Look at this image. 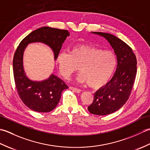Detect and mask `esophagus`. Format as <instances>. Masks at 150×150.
<instances>
[{"label":"esophagus","mask_w":150,"mask_h":150,"mask_svg":"<svg viewBox=\"0 0 150 150\" xmlns=\"http://www.w3.org/2000/svg\"><path fill=\"white\" fill-rule=\"evenodd\" d=\"M69 88H70V90H71L73 91H75V92H76V93H81V90H80V89L76 88H74V87H71H71H69Z\"/></svg>","instance_id":"34e87169"}]
</instances>
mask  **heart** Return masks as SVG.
Masks as SVG:
<instances>
[{
  "mask_svg": "<svg viewBox=\"0 0 150 150\" xmlns=\"http://www.w3.org/2000/svg\"><path fill=\"white\" fill-rule=\"evenodd\" d=\"M60 73L66 78L80 69L77 77L81 83L93 88H100L110 81L117 64L112 51H104L88 45L73 46L69 53L60 52L57 58Z\"/></svg>",
  "mask_w": 150,
  "mask_h": 150,
  "instance_id": "b5f03b06",
  "label": "heart"
}]
</instances>
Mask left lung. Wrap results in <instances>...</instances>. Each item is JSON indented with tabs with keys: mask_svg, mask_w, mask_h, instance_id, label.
I'll return each instance as SVG.
<instances>
[{
	"mask_svg": "<svg viewBox=\"0 0 150 150\" xmlns=\"http://www.w3.org/2000/svg\"><path fill=\"white\" fill-rule=\"evenodd\" d=\"M105 38L114 50L117 65L113 77L94 93L93 103L88 109L97 115H106L122 108L128 100L137 74V59L131 47L113 35L91 32Z\"/></svg>",
	"mask_w": 150,
	"mask_h": 150,
	"instance_id": "8db88e82",
	"label": "left lung"
}]
</instances>
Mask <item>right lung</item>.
Instances as JSON below:
<instances>
[{"label": "right lung", "mask_w": 150, "mask_h": 150, "mask_svg": "<svg viewBox=\"0 0 150 150\" xmlns=\"http://www.w3.org/2000/svg\"><path fill=\"white\" fill-rule=\"evenodd\" d=\"M68 30L50 27H42L27 35L19 44L13 60V70L18 94L24 104L37 112L47 113L57 106L61 93L68 87L56 75L52 74L41 81H32L28 78L23 66L24 52L29 44L41 42L52 50L54 59L57 56L67 37Z\"/></svg>", "instance_id": "obj_1"}]
</instances>
